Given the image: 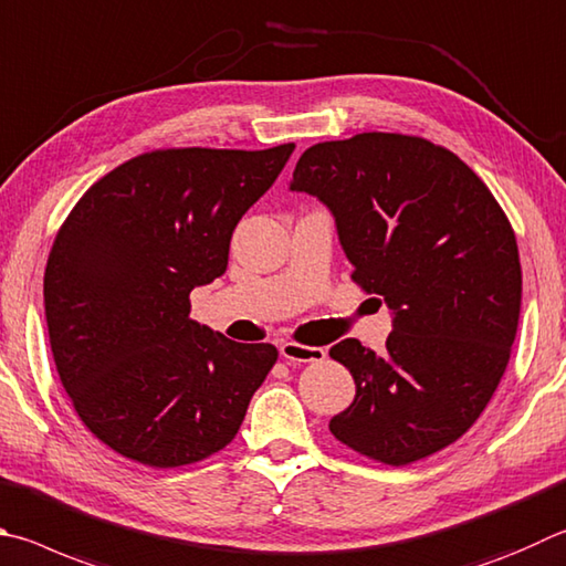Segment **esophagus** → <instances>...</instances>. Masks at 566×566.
I'll list each match as a JSON object with an SVG mask.
<instances>
[{"label":"esophagus","instance_id":"1","mask_svg":"<svg viewBox=\"0 0 566 566\" xmlns=\"http://www.w3.org/2000/svg\"><path fill=\"white\" fill-rule=\"evenodd\" d=\"M280 354L290 364H314V361H324V358H326V352L322 346H304V344H296V342H282Z\"/></svg>","mask_w":566,"mask_h":566}]
</instances>
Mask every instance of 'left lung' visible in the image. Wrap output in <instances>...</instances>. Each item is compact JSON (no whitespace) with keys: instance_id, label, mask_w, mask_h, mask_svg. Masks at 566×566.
I'll use <instances>...</instances> for the list:
<instances>
[{"instance_id":"obj_1","label":"left lung","mask_w":566,"mask_h":566,"mask_svg":"<svg viewBox=\"0 0 566 566\" xmlns=\"http://www.w3.org/2000/svg\"><path fill=\"white\" fill-rule=\"evenodd\" d=\"M290 190L326 205L354 282L394 318L384 354L358 338L328 352L356 384L328 430L386 465L455 443L495 394L520 322L517 240L488 185L426 138L358 133L304 150Z\"/></svg>"}]
</instances>
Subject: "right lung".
<instances>
[{"mask_svg":"<svg viewBox=\"0 0 566 566\" xmlns=\"http://www.w3.org/2000/svg\"><path fill=\"white\" fill-rule=\"evenodd\" d=\"M292 153L153 150L61 224L44 274L51 354L78 418L123 458L180 468L238 436L276 348L192 322L188 296L228 270L234 228Z\"/></svg>","mask_w":566,"mask_h":566,"instance_id":"1","label":"right lung"}]
</instances>
